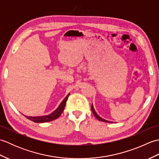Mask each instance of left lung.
Here are the masks:
<instances>
[{
  "label": "left lung",
  "mask_w": 159,
  "mask_h": 159,
  "mask_svg": "<svg viewBox=\"0 0 159 159\" xmlns=\"http://www.w3.org/2000/svg\"><path fill=\"white\" fill-rule=\"evenodd\" d=\"M92 112H93V115H94V116H95L98 120H100V121H104V122H111V121H107V120H104V119H102V117H100V116H98V115L97 113H96V112L95 111V110H94V109H93V104L92 105Z\"/></svg>",
  "instance_id": "obj_1"
}]
</instances>
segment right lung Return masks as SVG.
Instances as JSON below:
<instances>
[{"mask_svg":"<svg viewBox=\"0 0 159 159\" xmlns=\"http://www.w3.org/2000/svg\"><path fill=\"white\" fill-rule=\"evenodd\" d=\"M70 94H67V96L64 98V100L62 101L61 103L60 104V105L57 109L53 111L52 113H50V115H48V116H38V117H30V116H26L25 117L27 118V119L31 120L34 122L37 123H43V122H48V121H50L52 120H56L57 118H58L61 115L62 112L63 111L64 108L66 107V101L68 98V96H70Z\"/></svg>","mask_w":159,"mask_h":159,"instance_id":"right-lung-1","label":"right lung"}]
</instances>
